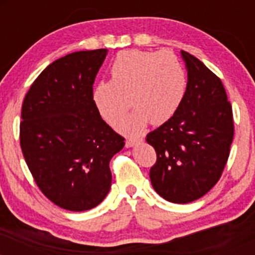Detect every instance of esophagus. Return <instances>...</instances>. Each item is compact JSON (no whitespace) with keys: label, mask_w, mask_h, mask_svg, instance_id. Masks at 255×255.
Segmentation results:
<instances>
[{"label":"esophagus","mask_w":255,"mask_h":255,"mask_svg":"<svg viewBox=\"0 0 255 255\" xmlns=\"http://www.w3.org/2000/svg\"><path fill=\"white\" fill-rule=\"evenodd\" d=\"M139 141H141L140 137H137V139H127L126 140V147H133V146L137 144Z\"/></svg>","instance_id":"esophagus-1"}]
</instances>
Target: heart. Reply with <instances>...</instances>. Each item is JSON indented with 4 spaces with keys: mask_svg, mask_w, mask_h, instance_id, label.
<instances>
[{
    "mask_svg": "<svg viewBox=\"0 0 255 255\" xmlns=\"http://www.w3.org/2000/svg\"><path fill=\"white\" fill-rule=\"evenodd\" d=\"M111 80L101 81L93 89V102L105 122L135 135L147 122L159 125L175 115L182 103L187 77L182 63L169 50H125L119 52L110 66Z\"/></svg>",
    "mask_w": 255,
    "mask_h": 255,
    "instance_id": "b5f03b06",
    "label": "heart"
}]
</instances>
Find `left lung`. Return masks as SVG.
Segmentation results:
<instances>
[{
	"mask_svg": "<svg viewBox=\"0 0 255 255\" xmlns=\"http://www.w3.org/2000/svg\"><path fill=\"white\" fill-rule=\"evenodd\" d=\"M186 95L175 115L146 141L156 150L152 187L165 200L187 204L206 194L218 182L234 137L233 109L215 73L186 51Z\"/></svg>",
	"mask_w": 255,
	"mask_h": 255,
	"instance_id": "1",
	"label": "left lung"
}]
</instances>
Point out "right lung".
<instances>
[{
  "label": "right lung",
  "mask_w": 255,
  "mask_h": 255,
  "mask_svg": "<svg viewBox=\"0 0 255 255\" xmlns=\"http://www.w3.org/2000/svg\"><path fill=\"white\" fill-rule=\"evenodd\" d=\"M108 49L77 51L49 64L26 93L20 146L37 186L68 211L99 205L111 187L110 159L125 146L99 115L93 83Z\"/></svg>",
  "instance_id": "right-lung-1"
}]
</instances>
